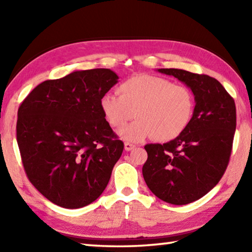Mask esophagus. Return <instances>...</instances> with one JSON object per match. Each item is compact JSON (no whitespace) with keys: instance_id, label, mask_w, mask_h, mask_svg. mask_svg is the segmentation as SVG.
Segmentation results:
<instances>
[{"instance_id":"1","label":"esophagus","mask_w":252,"mask_h":252,"mask_svg":"<svg viewBox=\"0 0 252 252\" xmlns=\"http://www.w3.org/2000/svg\"><path fill=\"white\" fill-rule=\"evenodd\" d=\"M133 149H135V144H132V143H129V142L125 143V150L126 151H131V150H133Z\"/></svg>"}]
</instances>
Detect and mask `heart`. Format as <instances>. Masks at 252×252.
Masks as SVG:
<instances>
[{
  "label": "heart",
  "mask_w": 252,
  "mask_h": 252,
  "mask_svg": "<svg viewBox=\"0 0 252 252\" xmlns=\"http://www.w3.org/2000/svg\"><path fill=\"white\" fill-rule=\"evenodd\" d=\"M120 95L106 93L100 105L106 121L121 129L134 116L138 120L119 132L122 139L140 142L153 136L160 142L178 138L194 111L193 93L186 85L161 76L138 75L119 87Z\"/></svg>",
  "instance_id": "b5f03b06"
}]
</instances>
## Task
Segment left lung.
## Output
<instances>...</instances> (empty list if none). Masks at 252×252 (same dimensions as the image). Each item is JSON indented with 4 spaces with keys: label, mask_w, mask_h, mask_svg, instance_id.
<instances>
[{
    "label": "left lung",
    "mask_w": 252,
    "mask_h": 252,
    "mask_svg": "<svg viewBox=\"0 0 252 252\" xmlns=\"http://www.w3.org/2000/svg\"><path fill=\"white\" fill-rule=\"evenodd\" d=\"M185 83L194 95L189 126L167 143L147 144L142 174L152 193L182 206L202 198L222 178L236 131V104L218 80L180 69H158Z\"/></svg>",
    "instance_id": "8db88e82"
}]
</instances>
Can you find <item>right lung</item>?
I'll use <instances>...</instances> for the list:
<instances>
[{"mask_svg": "<svg viewBox=\"0 0 252 252\" xmlns=\"http://www.w3.org/2000/svg\"><path fill=\"white\" fill-rule=\"evenodd\" d=\"M119 76L110 69L74 71L34 88L18 111L16 140L29 180L51 202L88 206L108 186L123 142L101 110Z\"/></svg>", "mask_w": 252, "mask_h": 252, "instance_id": "1", "label": "right lung"}]
</instances>
